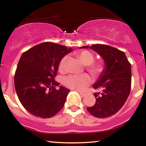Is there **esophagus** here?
Wrapping results in <instances>:
<instances>
[{
	"label": "esophagus",
	"mask_w": 146,
	"mask_h": 146,
	"mask_svg": "<svg viewBox=\"0 0 146 146\" xmlns=\"http://www.w3.org/2000/svg\"><path fill=\"white\" fill-rule=\"evenodd\" d=\"M79 94L81 96V97H84L86 96V94H83V93H81V92H79Z\"/></svg>",
	"instance_id": "obj_1"
}]
</instances>
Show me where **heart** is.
I'll return each mask as SVG.
<instances>
[{"label": "heart", "mask_w": 146, "mask_h": 146, "mask_svg": "<svg viewBox=\"0 0 146 146\" xmlns=\"http://www.w3.org/2000/svg\"><path fill=\"white\" fill-rule=\"evenodd\" d=\"M78 56L81 61L86 64L87 71H88L94 77H98L103 72L104 65L100 62H93L94 56L92 52L88 50H82L77 53ZM67 56H64L60 60L58 70L61 72L66 71V62ZM64 84L74 90L78 92H84L88 87L91 84L92 79L87 74L80 75L71 74L64 78Z\"/></svg>", "instance_id": "heart-1"}]
</instances>
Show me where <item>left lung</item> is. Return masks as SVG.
<instances>
[{"label": "left lung", "mask_w": 146, "mask_h": 146, "mask_svg": "<svg viewBox=\"0 0 146 146\" xmlns=\"http://www.w3.org/2000/svg\"><path fill=\"white\" fill-rule=\"evenodd\" d=\"M91 48L104 60V70L94 84V89L100 92L94 94L96 104L87 108L94 116L105 118L114 115L124 104L130 93L131 64L125 53L115 48L105 44H92L80 48Z\"/></svg>", "instance_id": "8db88e82"}]
</instances>
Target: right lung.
Here are the masks:
<instances>
[{
	"label": "right lung",
	"mask_w": 146,
	"mask_h": 146,
	"mask_svg": "<svg viewBox=\"0 0 146 146\" xmlns=\"http://www.w3.org/2000/svg\"><path fill=\"white\" fill-rule=\"evenodd\" d=\"M73 50L52 42L36 45L22 54L15 87L23 107L35 116L48 118L62 108L70 90L54 80L62 58ZM59 86L58 90L55 87Z\"/></svg>",
	"instance_id": "right-lung-1"
}]
</instances>
